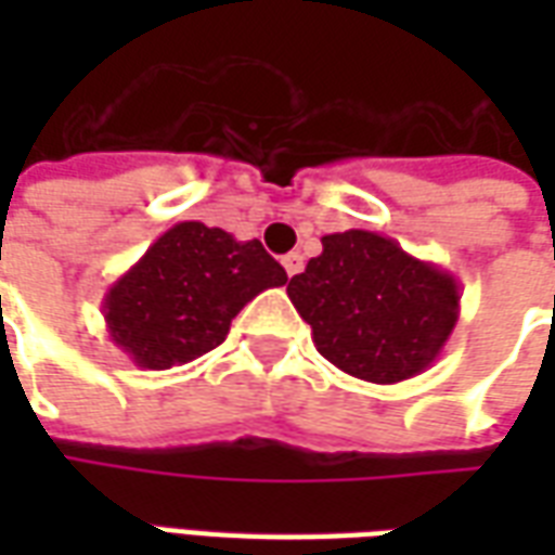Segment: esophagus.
<instances>
[{"label": "esophagus", "instance_id": "esophagus-1", "mask_svg": "<svg viewBox=\"0 0 555 555\" xmlns=\"http://www.w3.org/2000/svg\"><path fill=\"white\" fill-rule=\"evenodd\" d=\"M282 267H285V273H288V276H297V273L302 270V255L288 253L285 258H282Z\"/></svg>", "mask_w": 555, "mask_h": 555}]
</instances>
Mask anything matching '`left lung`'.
<instances>
[{
    "label": "left lung",
    "instance_id": "obj_1",
    "mask_svg": "<svg viewBox=\"0 0 555 555\" xmlns=\"http://www.w3.org/2000/svg\"><path fill=\"white\" fill-rule=\"evenodd\" d=\"M321 243L324 253L288 282L318 353L369 384L430 369L461 314L457 279L377 231H336Z\"/></svg>",
    "mask_w": 555,
    "mask_h": 555
}]
</instances>
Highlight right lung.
<instances>
[{
  "mask_svg": "<svg viewBox=\"0 0 555 555\" xmlns=\"http://www.w3.org/2000/svg\"><path fill=\"white\" fill-rule=\"evenodd\" d=\"M288 282L258 241H234L205 222H178L103 297L115 348L163 372L225 341L231 318L261 291Z\"/></svg>",
  "mask_w": 555,
  "mask_h": 555,
  "instance_id": "right-lung-1",
  "label": "right lung"
}]
</instances>
